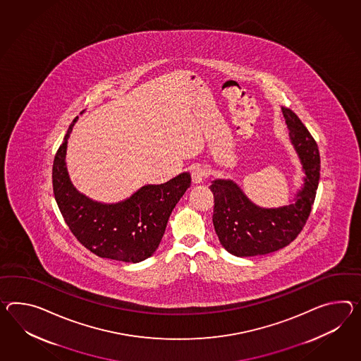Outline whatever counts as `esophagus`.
I'll use <instances>...</instances> for the list:
<instances>
[{"label":"esophagus","mask_w":361,"mask_h":361,"mask_svg":"<svg viewBox=\"0 0 361 361\" xmlns=\"http://www.w3.org/2000/svg\"><path fill=\"white\" fill-rule=\"evenodd\" d=\"M207 176H209V171L206 168L194 167L192 169V180L194 184H201Z\"/></svg>","instance_id":"1"}]
</instances>
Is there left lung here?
I'll use <instances>...</instances> for the list:
<instances>
[{"instance_id": "1", "label": "left lung", "mask_w": 361, "mask_h": 361, "mask_svg": "<svg viewBox=\"0 0 361 361\" xmlns=\"http://www.w3.org/2000/svg\"><path fill=\"white\" fill-rule=\"evenodd\" d=\"M281 112L304 173L290 202L261 207L233 180L216 178L210 185L215 202L214 228L221 246L236 257L269 255L288 245L305 226L316 198L321 167L316 141L290 109L281 108Z\"/></svg>"}]
</instances>
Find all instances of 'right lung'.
<instances>
[{"instance_id": "obj_1", "label": "right lung", "mask_w": 361, "mask_h": 361, "mask_svg": "<svg viewBox=\"0 0 361 361\" xmlns=\"http://www.w3.org/2000/svg\"><path fill=\"white\" fill-rule=\"evenodd\" d=\"M83 114V112H82ZM74 118L53 161V193L73 235L94 255L138 264L155 253L176 203L190 186L192 176L183 172L167 183L143 185L120 202L91 200L71 183L66 149Z\"/></svg>"}]
</instances>
